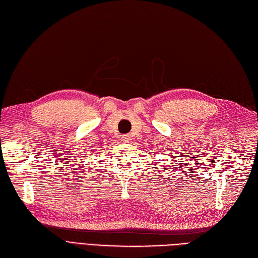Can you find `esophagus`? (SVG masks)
Here are the masks:
<instances>
[{
  "mask_svg": "<svg viewBox=\"0 0 258 258\" xmlns=\"http://www.w3.org/2000/svg\"><path fill=\"white\" fill-rule=\"evenodd\" d=\"M122 140L125 141V143H130L132 140V136L130 134H125V135H122Z\"/></svg>",
  "mask_w": 258,
  "mask_h": 258,
  "instance_id": "obj_1",
  "label": "esophagus"
}]
</instances>
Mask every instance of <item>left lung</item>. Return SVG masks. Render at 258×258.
I'll return each mask as SVG.
<instances>
[{
  "mask_svg": "<svg viewBox=\"0 0 258 258\" xmlns=\"http://www.w3.org/2000/svg\"><path fill=\"white\" fill-rule=\"evenodd\" d=\"M181 167H182V166H181Z\"/></svg>",
  "mask_w": 258,
  "mask_h": 258,
  "instance_id": "left-lung-1",
  "label": "left lung"
}]
</instances>
